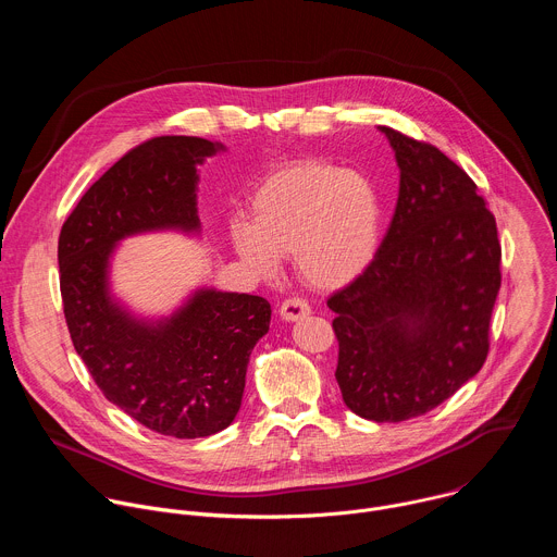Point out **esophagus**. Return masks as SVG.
Masks as SVG:
<instances>
[{
	"label": "esophagus",
	"mask_w": 557,
	"mask_h": 557,
	"mask_svg": "<svg viewBox=\"0 0 557 557\" xmlns=\"http://www.w3.org/2000/svg\"><path fill=\"white\" fill-rule=\"evenodd\" d=\"M308 312H310V306L301 297H288L280 306V317L286 322H297V320H301V317H306Z\"/></svg>",
	"instance_id": "34e87169"
}]
</instances>
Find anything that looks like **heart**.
I'll return each mask as SVG.
<instances>
[{
  "label": "heart",
  "instance_id": "b5f03b06",
  "mask_svg": "<svg viewBox=\"0 0 557 557\" xmlns=\"http://www.w3.org/2000/svg\"><path fill=\"white\" fill-rule=\"evenodd\" d=\"M251 220H233V251L260 275L293 256L312 288L335 290L374 258L383 205L374 183L329 161H304L271 174L251 198Z\"/></svg>",
  "mask_w": 557,
  "mask_h": 557
}]
</instances>
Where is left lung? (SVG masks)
Returning a JSON list of instances; mask_svg holds the SVG:
<instances>
[{
    "label": "left lung",
    "mask_w": 557,
    "mask_h": 557,
    "mask_svg": "<svg viewBox=\"0 0 557 557\" xmlns=\"http://www.w3.org/2000/svg\"><path fill=\"white\" fill-rule=\"evenodd\" d=\"M401 168L372 262L329 297L344 404L376 423L441 406L479 372L500 290L496 218L438 147L381 125Z\"/></svg>",
    "instance_id": "left-lung-1"
}]
</instances>
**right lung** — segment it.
I'll list each match as a JSON object with an SVG mask.
<instances>
[{"label":"right lung","mask_w":557,"mask_h":557,"mask_svg":"<svg viewBox=\"0 0 557 557\" xmlns=\"http://www.w3.org/2000/svg\"><path fill=\"white\" fill-rule=\"evenodd\" d=\"M218 145L156 136L132 147L84 194L59 233V286L74 350L108 401L151 432L211 436L243 404L247 363L267 335L271 304L200 290L176 317L138 324L106 288L108 256L147 228H196V165Z\"/></svg>","instance_id":"add662e5"}]
</instances>
